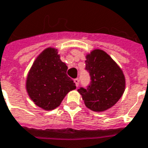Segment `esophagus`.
I'll return each instance as SVG.
<instances>
[{
	"label": "esophagus",
	"mask_w": 148,
	"mask_h": 148,
	"mask_svg": "<svg viewBox=\"0 0 148 148\" xmlns=\"http://www.w3.org/2000/svg\"><path fill=\"white\" fill-rule=\"evenodd\" d=\"M74 83L76 84V86L78 87V86H79V79L78 78H75V79H74Z\"/></svg>",
	"instance_id": "esophagus-1"
}]
</instances>
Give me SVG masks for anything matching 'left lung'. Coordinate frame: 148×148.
Listing matches in <instances>:
<instances>
[{
	"instance_id": "1",
	"label": "left lung",
	"mask_w": 148,
	"mask_h": 148,
	"mask_svg": "<svg viewBox=\"0 0 148 148\" xmlns=\"http://www.w3.org/2000/svg\"><path fill=\"white\" fill-rule=\"evenodd\" d=\"M86 71L90 82L77 91L87 108L96 112L107 110L121 98L125 88V79L118 65L107 53L94 50L86 56Z\"/></svg>"
}]
</instances>
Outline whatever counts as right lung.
I'll use <instances>...</instances> for the list:
<instances>
[{"label": "right lung", "mask_w": 148, "mask_h": 148, "mask_svg": "<svg viewBox=\"0 0 148 148\" xmlns=\"http://www.w3.org/2000/svg\"><path fill=\"white\" fill-rule=\"evenodd\" d=\"M67 66L57 50L47 48L38 56L27 78V91L36 106L45 110L55 109L71 90L76 89L66 74Z\"/></svg>", "instance_id": "1"}]
</instances>
